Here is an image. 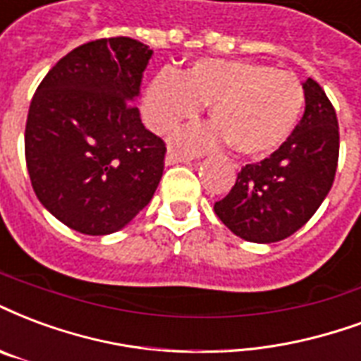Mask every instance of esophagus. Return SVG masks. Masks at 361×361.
<instances>
[{
  "label": "esophagus",
  "mask_w": 361,
  "mask_h": 361,
  "mask_svg": "<svg viewBox=\"0 0 361 361\" xmlns=\"http://www.w3.org/2000/svg\"><path fill=\"white\" fill-rule=\"evenodd\" d=\"M189 160H193V154L181 153V151L173 149V147H170V149H168L166 164H178V162H189Z\"/></svg>",
  "instance_id": "obj_1"
}]
</instances>
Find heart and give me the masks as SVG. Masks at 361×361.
Returning <instances> with one entry per match:
<instances>
[{
	"instance_id": "obj_1",
	"label": "heart",
	"mask_w": 361,
	"mask_h": 361,
	"mask_svg": "<svg viewBox=\"0 0 361 361\" xmlns=\"http://www.w3.org/2000/svg\"><path fill=\"white\" fill-rule=\"evenodd\" d=\"M210 105L216 126L189 128L181 145L208 149L224 137L241 157L276 151L295 130L304 109L302 84L274 66L204 59L176 74L162 71L147 85L143 116L154 132H168Z\"/></svg>"
}]
</instances>
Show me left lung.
Segmentation results:
<instances>
[{
	"label": "left lung",
	"instance_id": "1",
	"mask_svg": "<svg viewBox=\"0 0 361 361\" xmlns=\"http://www.w3.org/2000/svg\"><path fill=\"white\" fill-rule=\"evenodd\" d=\"M306 109L289 140L247 164L214 204L216 216L250 243H276L302 228L329 193L338 162V122L322 85L302 84Z\"/></svg>",
	"mask_w": 361,
	"mask_h": 361
}]
</instances>
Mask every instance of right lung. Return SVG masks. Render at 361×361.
Wrapping results in <instances>:
<instances>
[{
  "mask_svg": "<svg viewBox=\"0 0 361 361\" xmlns=\"http://www.w3.org/2000/svg\"><path fill=\"white\" fill-rule=\"evenodd\" d=\"M151 55L124 36L87 42L61 59L32 97L24 132L32 188L80 233L118 231L159 188L166 145L133 105Z\"/></svg>",
  "mask_w": 361,
  "mask_h": 361,
  "instance_id": "obj_1",
  "label": "right lung"
}]
</instances>
